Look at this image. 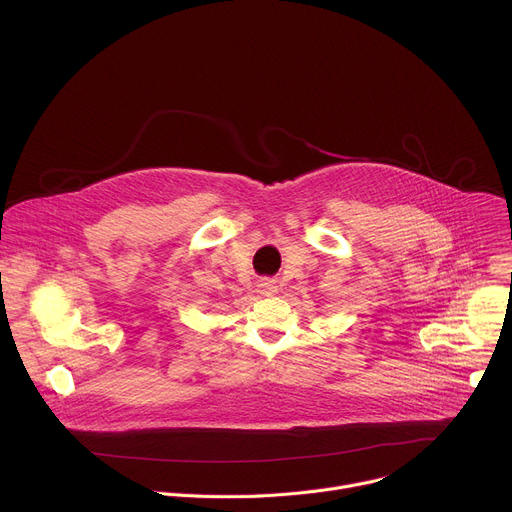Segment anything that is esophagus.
Returning a JSON list of instances; mask_svg holds the SVG:
<instances>
[{"instance_id": "34e87169", "label": "esophagus", "mask_w": 512, "mask_h": 512, "mask_svg": "<svg viewBox=\"0 0 512 512\" xmlns=\"http://www.w3.org/2000/svg\"><path fill=\"white\" fill-rule=\"evenodd\" d=\"M257 287H259V291H261L263 296H271L273 291H275V285H273V281H269V279H263Z\"/></svg>"}]
</instances>
